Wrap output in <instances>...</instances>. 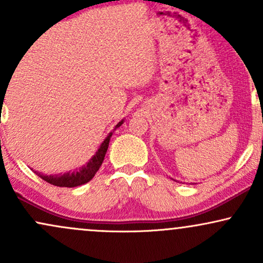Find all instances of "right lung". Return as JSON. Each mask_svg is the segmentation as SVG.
Wrapping results in <instances>:
<instances>
[{
	"mask_svg": "<svg viewBox=\"0 0 263 263\" xmlns=\"http://www.w3.org/2000/svg\"><path fill=\"white\" fill-rule=\"evenodd\" d=\"M123 123V120L121 122H119L116 125V129L117 127H120ZM112 136V132H110L105 141L102 142L100 148L98 149V152L92 156V158L87 162L86 165L81 167L80 170L73 172H68V173L64 174H59V176H44V174L38 173V172H34L38 177H41L42 179L45 180V182L53 184V185L57 186H66V188H74V186L78 185H83L87 182L92 179L93 176L96 174V172L99 171V168L101 167L102 162H104L105 155H106V151L108 148V142H110V137Z\"/></svg>",
	"mask_w": 263,
	"mask_h": 263,
	"instance_id": "right-lung-1",
	"label": "right lung"
}]
</instances>
